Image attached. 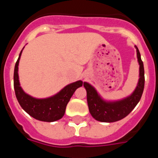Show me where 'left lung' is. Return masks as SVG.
<instances>
[{
	"label": "left lung",
	"instance_id": "1",
	"mask_svg": "<svg viewBox=\"0 0 158 158\" xmlns=\"http://www.w3.org/2000/svg\"><path fill=\"white\" fill-rule=\"evenodd\" d=\"M137 57L139 63V80L135 92L130 96L115 102H106L100 98L96 89L87 82H84V87L87 91V101L89 112L97 121L112 123L120 120L128 115L135 107L142 97L144 90L145 74L143 62L138 47Z\"/></svg>",
	"mask_w": 158,
	"mask_h": 158
}]
</instances>
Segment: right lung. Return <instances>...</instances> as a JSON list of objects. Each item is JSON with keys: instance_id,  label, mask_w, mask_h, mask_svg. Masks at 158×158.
<instances>
[{"instance_id": "add662e5", "label": "right lung", "mask_w": 158, "mask_h": 158, "mask_svg": "<svg viewBox=\"0 0 158 158\" xmlns=\"http://www.w3.org/2000/svg\"><path fill=\"white\" fill-rule=\"evenodd\" d=\"M23 51V50H22ZM20 51L14 69V89L19 105L27 114L35 119L44 122H54L63 117L68 102L77 88L83 85L81 81L73 82L65 86L56 95L46 99H36L26 94L19 86L18 65Z\"/></svg>"}]
</instances>
